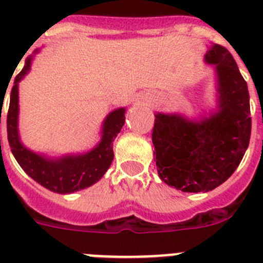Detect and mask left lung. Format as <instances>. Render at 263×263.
Segmentation results:
<instances>
[{"label":"left lung","mask_w":263,"mask_h":263,"mask_svg":"<svg viewBox=\"0 0 263 263\" xmlns=\"http://www.w3.org/2000/svg\"><path fill=\"white\" fill-rule=\"evenodd\" d=\"M205 62L216 72L217 108L198 119L155 114L152 132L159 177L182 192H209L227 181L250 140L248 84L233 55L213 45Z\"/></svg>","instance_id":"obj_1"}]
</instances>
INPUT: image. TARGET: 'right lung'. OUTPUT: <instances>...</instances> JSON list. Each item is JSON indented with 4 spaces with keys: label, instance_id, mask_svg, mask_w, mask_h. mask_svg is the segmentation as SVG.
I'll use <instances>...</instances> for the list:
<instances>
[{
    "label": "right lung",
    "instance_id": "add662e5",
    "mask_svg": "<svg viewBox=\"0 0 263 263\" xmlns=\"http://www.w3.org/2000/svg\"><path fill=\"white\" fill-rule=\"evenodd\" d=\"M38 51L40 50H35L34 52ZM31 61L33 55L26 59L22 71L15 77L14 86L10 92L6 125L11 154L22 170L34 181L49 191L67 195L88 188L103 177L112 163L114 140L124 125L125 108H116L106 116L102 124V136L99 143L88 152L65 155L61 157H50L43 154H36L25 147L18 131V84L24 79L25 75L30 71Z\"/></svg>",
    "mask_w": 263,
    "mask_h": 263
}]
</instances>
